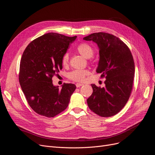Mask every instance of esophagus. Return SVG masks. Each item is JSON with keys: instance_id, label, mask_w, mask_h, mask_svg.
<instances>
[{"instance_id": "34e87169", "label": "esophagus", "mask_w": 155, "mask_h": 155, "mask_svg": "<svg viewBox=\"0 0 155 155\" xmlns=\"http://www.w3.org/2000/svg\"><path fill=\"white\" fill-rule=\"evenodd\" d=\"M83 83H76V87H81V86H83Z\"/></svg>"}]
</instances>
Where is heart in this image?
<instances>
[{"mask_svg": "<svg viewBox=\"0 0 155 155\" xmlns=\"http://www.w3.org/2000/svg\"><path fill=\"white\" fill-rule=\"evenodd\" d=\"M76 50L84 58L87 59L91 58L94 54V51L92 46L86 43L79 44L76 48ZM61 63L64 67H67L69 64V54L65 53L62 57ZM90 74V72L87 69L74 70L68 74V78L71 80L76 82H83L85 81V78Z\"/></svg>", "mask_w": 155, "mask_h": 155, "instance_id": "obj_1", "label": "heart"}]
</instances>
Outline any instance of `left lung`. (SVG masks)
<instances>
[{
  "mask_svg": "<svg viewBox=\"0 0 155 155\" xmlns=\"http://www.w3.org/2000/svg\"><path fill=\"white\" fill-rule=\"evenodd\" d=\"M99 47L100 61L96 72L105 78V86L92 84L93 92L87 99L92 111L101 117L114 116L129 100L134 76V63L127 46L118 37L105 32L94 33L83 38Z\"/></svg>",
  "mask_w": 155,
  "mask_h": 155,
  "instance_id": "1",
  "label": "left lung"
}]
</instances>
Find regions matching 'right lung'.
Listing matches in <instances>:
<instances>
[{
    "mask_svg": "<svg viewBox=\"0 0 155 155\" xmlns=\"http://www.w3.org/2000/svg\"><path fill=\"white\" fill-rule=\"evenodd\" d=\"M76 37L48 33L32 41L22 54L20 85L28 104L39 115L52 118L68 105L76 85L64 83L60 89L54 86L52 78L63 68V55Z\"/></svg>",
    "mask_w": 155,
    "mask_h": 155,
    "instance_id": "right-lung-1",
    "label": "right lung"
}]
</instances>
